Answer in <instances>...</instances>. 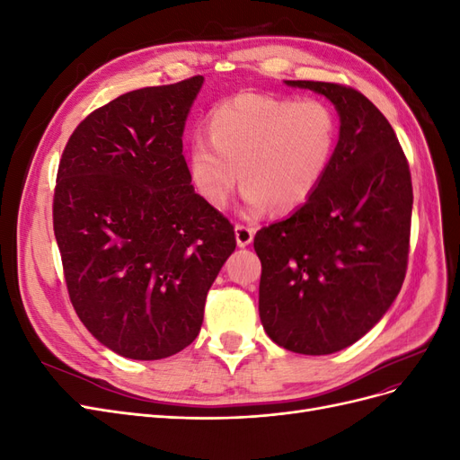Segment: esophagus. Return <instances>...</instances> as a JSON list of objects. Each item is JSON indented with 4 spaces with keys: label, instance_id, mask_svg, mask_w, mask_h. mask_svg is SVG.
Returning <instances> with one entry per match:
<instances>
[{
    "label": "esophagus",
    "instance_id": "esophagus-1",
    "mask_svg": "<svg viewBox=\"0 0 460 460\" xmlns=\"http://www.w3.org/2000/svg\"><path fill=\"white\" fill-rule=\"evenodd\" d=\"M253 234H255V230L252 226L235 225V242H238L240 247H247L249 243H252L253 242Z\"/></svg>",
    "mask_w": 460,
    "mask_h": 460
}]
</instances>
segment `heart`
I'll list each match as a JSON object with an SVG mask.
<instances>
[{
  "label": "heart",
  "mask_w": 460,
  "mask_h": 460,
  "mask_svg": "<svg viewBox=\"0 0 460 460\" xmlns=\"http://www.w3.org/2000/svg\"><path fill=\"white\" fill-rule=\"evenodd\" d=\"M207 136L188 153L193 190L213 208H225L238 184L252 213L272 205L296 211L323 182L336 151L340 122L326 102L272 93H238L207 117Z\"/></svg>",
  "instance_id": "1"
}]
</instances>
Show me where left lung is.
I'll use <instances>...</instances> for the list:
<instances>
[{
	"label": "left lung",
	"instance_id": "1",
	"mask_svg": "<svg viewBox=\"0 0 460 460\" xmlns=\"http://www.w3.org/2000/svg\"><path fill=\"white\" fill-rule=\"evenodd\" d=\"M286 84L336 105L340 140L311 199L255 234L259 314L284 349L330 355L363 338L405 280L411 171L392 124L368 97L333 82Z\"/></svg>",
	"mask_w": 460,
	"mask_h": 460
}]
</instances>
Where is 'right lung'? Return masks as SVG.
Returning a JSON list of instances; mask_svg holds the SVG:
<instances>
[{
    "label": "right lung",
    "instance_id": "1",
    "mask_svg": "<svg viewBox=\"0 0 460 460\" xmlns=\"http://www.w3.org/2000/svg\"><path fill=\"white\" fill-rule=\"evenodd\" d=\"M203 76L119 95L68 137L53 232L73 307L111 351L157 360L198 338L207 291L235 249L191 186L182 134Z\"/></svg>",
    "mask_w": 460,
    "mask_h": 460
}]
</instances>
